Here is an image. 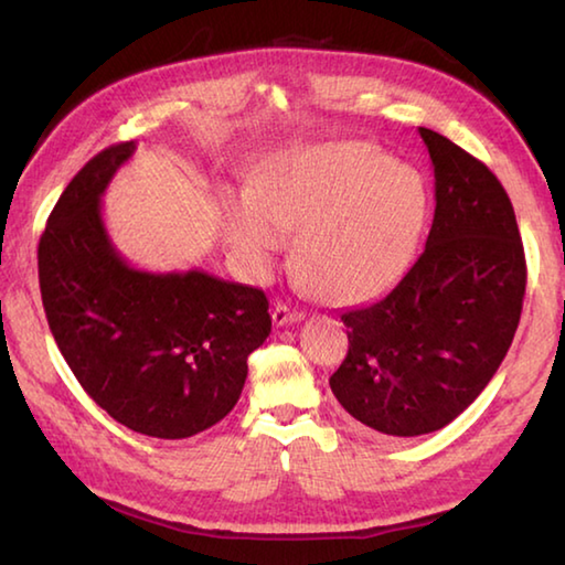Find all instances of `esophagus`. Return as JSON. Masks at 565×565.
Returning <instances> with one entry per match:
<instances>
[{
  "label": "esophagus",
  "mask_w": 565,
  "mask_h": 565,
  "mask_svg": "<svg viewBox=\"0 0 565 565\" xmlns=\"http://www.w3.org/2000/svg\"><path fill=\"white\" fill-rule=\"evenodd\" d=\"M271 319H274V327H289V323L301 321L303 313L299 309H291L289 303L276 301L274 309H271Z\"/></svg>",
  "instance_id": "esophagus-1"
}]
</instances>
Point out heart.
<instances>
[{
    "instance_id": "obj_1",
    "label": "heart",
    "mask_w": 565,
    "mask_h": 565,
    "mask_svg": "<svg viewBox=\"0 0 565 565\" xmlns=\"http://www.w3.org/2000/svg\"><path fill=\"white\" fill-rule=\"evenodd\" d=\"M426 216L424 181L363 141L291 149L224 196L234 252L264 274L289 232L294 266L329 301H356L404 269Z\"/></svg>"
}]
</instances>
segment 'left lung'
Masks as SVG:
<instances>
[{
	"label": "left lung",
	"instance_id": "left-lung-1",
	"mask_svg": "<svg viewBox=\"0 0 565 565\" xmlns=\"http://www.w3.org/2000/svg\"><path fill=\"white\" fill-rule=\"evenodd\" d=\"M436 179L426 248L379 301L343 311L349 353L333 396L384 436H420L463 414L489 386L519 329L525 256L493 171L418 127Z\"/></svg>",
	"mask_w": 565,
	"mask_h": 565
}]
</instances>
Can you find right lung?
Here are the masks:
<instances>
[{"instance_id":"right-lung-1","label":"right lung","mask_w":565,"mask_h":565,"mask_svg":"<svg viewBox=\"0 0 565 565\" xmlns=\"http://www.w3.org/2000/svg\"><path fill=\"white\" fill-rule=\"evenodd\" d=\"M134 149L107 147L64 189L40 238V289L82 388L131 431L174 441L236 406L271 317L262 289L196 269L141 271L114 248L99 202Z\"/></svg>"}]
</instances>
